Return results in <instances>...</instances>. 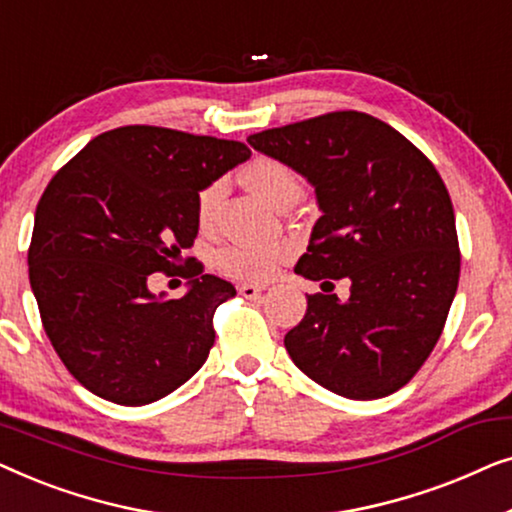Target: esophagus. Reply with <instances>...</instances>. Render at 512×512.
Instances as JSON below:
<instances>
[{"label": "esophagus", "mask_w": 512, "mask_h": 512, "mask_svg": "<svg viewBox=\"0 0 512 512\" xmlns=\"http://www.w3.org/2000/svg\"><path fill=\"white\" fill-rule=\"evenodd\" d=\"M237 291H240L244 298L254 300V298H258L263 293V286L261 284H254V282H244V284L237 286Z\"/></svg>", "instance_id": "obj_1"}]
</instances>
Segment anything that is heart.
I'll return each instance as SVG.
<instances>
[{"mask_svg": "<svg viewBox=\"0 0 512 512\" xmlns=\"http://www.w3.org/2000/svg\"><path fill=\"white\" fill-rule=\"evenodd\" d=\"M242 181L251 193L279 209L286 200H300L303 181L289 165L277 158H254L242 170ZM226 195V181L214 179L195 193V219L202 228H209L219 214ZM289 256V247L279 242L268 244H237L221 251L219 268L237 279H268L279 263Z\"/></svg>", "mask_w": 512, "mask_h": 512, "instance_id": "obj_1", "label": "heart"}]
</instances>
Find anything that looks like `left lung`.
Listing matches in <instances>:
<instances>
[{"label": "left lung", "mask_w": 512, "mask_h": 512, "mask_svg": "<svg viewBox=\"0 0 512 512\" xmlns=\"http://www.w3.org/2000/svg\"><path fill=\"white\" fill-rule=\"evenodd\" d=\"M247 142L310 181L321 209L296 272L321 282L286 333L293 363L345 398L389 396L436 347L459 284L450 193L410 139L363 111H331ZM353 282L340 301L331 278Z\"/></svg>", "instance_id": "8db88e82"}]
</instances>
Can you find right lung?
Wrapping results in <instances>:
<instances>
[{
  "label": "right lung",
  "instance_id": "right-lung-1",
  "mask_svg": "<svg viewBox=\"0 0 512 512\" xmlns=\"http://www.w3.org/2000/svg\"><path fill=\"white\" fill-rule=\"evenodd\" d=\"M251 156L233 139L125 125L83 146L41 195L27 265L41 324L74 380L146 405L198 373L235 286L200 265L184 298L149 291L198 235L195 193Z\"/></svg>",
  "mask_w": 512,
  "mask_h": 512
}]
</instances>
